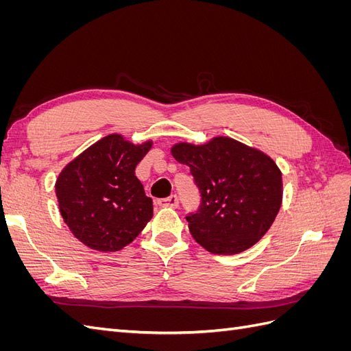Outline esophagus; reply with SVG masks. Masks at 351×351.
<instances>
[{
    "instance_id": "obj_1",
    "label": "esophagus",
    "mask_w": 351,
    "mask_h": 351,
    "mask_svg": "<svg viewBox=\"0 0 351 351\" xmlns=\"http://www.w3.org/2000/svg\"><path fill=\"white\" fill-rule=\"evenodd\" d=\"M159 206H165V208H177L178 206V197L176 195H171L169 197L165 199H159L158 200Z\"/></svg>"
}]
</instances>
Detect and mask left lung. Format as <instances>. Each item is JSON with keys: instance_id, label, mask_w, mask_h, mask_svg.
I'll list each match as a JSON object with an SVG mask.
<instances>
[{"instance_id": "obj_1", "label": "left lung", "mask_w": 351, "mask_h": 351, "mask_svg": "<svg viewBox=\"0 0 351 351\" xmlns=\"http://www.w3.org/2000/svg\"><path fill=\"white\" fill-rule=\"evenodd\" d=\"M171 155L190 168L200 190V208L186 218L202 247L236 254L267 234L282 204L281 169L271 156L226 136L178 142Z\"/></svg>"}]
</instances>
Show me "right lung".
I'll list each match as a JSON object with an SVG mask.
<instances>
[{
  "instance_id": "1",
  "label": "right lung",
  "mask_w": 351,
  "mask_h": 351,
  "mask_svg": "<svg viewBox=\"0 0 351 351\" xmlns=\"http://www.w3.org/2000/svg\"><path fill=\"white\" fill-rule=\"evenodd\" d=\"M154 142L133 143L112 133L90 145L61 169L56 182L60 214L73 236L99 252L130 244L154 215L136 165Z\"/></svg>"
}]
</instances>
